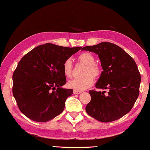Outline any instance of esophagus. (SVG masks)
<instances>
[{
  "label": "esophagus",
  "instance_id": "34e87169",
  "mask_svg": "<svg viewBox=\"0 0 150 150\" xmlns=\"http://www.w3.org/2000/svg\"><path fill=\"white\" fill-rule=\"evenodd\" d=\"M81 93V91H77V90L73 91V94H74V95H77V94H80Z\"/></svg>",
  "mask_w": 150,
  "mask_h": 150
}]
</instances>
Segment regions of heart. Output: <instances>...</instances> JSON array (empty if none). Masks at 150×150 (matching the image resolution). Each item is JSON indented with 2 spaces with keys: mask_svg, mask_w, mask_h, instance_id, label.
I'll return each mask as SVG.
<instances>
[{
  "mask_svg": "<svg viewBox=\"0 0 150 150\" xmlns=\"http://www.w3.org/2000/svg\"><path fill=\"white\" fill-rule=\"evenodd\" d=\"M78 59L81 63L87 65L85 71V75L82 78H76L71 80L68 83V87L77 91H83L91 87L94 83V77H99L102 73V69L98 65L95 64V58L91 53L83 52L78 56ZM63 71L64 75L68 78H71L73 73L72 61L67 59L63 64Z\"/></svg>",
  "mask_w": 150,
  "mask_h": 150,
  "instance_id": "b5f03b06",
  "label": "heart"
}]
</instances>
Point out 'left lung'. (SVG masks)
<instances>
[{
    "label": "left lung",
    "mask_w": 150,
    "mask_h": 150,
    "mask_svg": "<svg viewBox=\"0 0 150 150\" xmlns=\"http://www.w3.org/2000/svg\"><path fill=\"white\" fill-rule=\"evenodd\" d=\"M82 50L98 55L103 71L96 84V88L106 91H89L91 100L85 110L88 115L103 122L118 120L132 108L139 93L141 75L135 61L118 45L101 42Z\"/></svg>",
    "instance_id": "obj_1"
}]
</instances>
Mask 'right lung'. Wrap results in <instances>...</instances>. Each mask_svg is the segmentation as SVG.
<instances>
[{
    "mask_svg": "<svg viewBox=\"0 0 150 150\" xmlns=\"http://www.w3.org/2000/svg\"><path fill=\"white\" fill-rule=\"evenodd\" d=\"M81 47L40 45L24 55L12 75V93L20 110L30 120L45 122L60 115L73 89L66 83L65 61Z\"/></svg>",
    "mask_w": 150,
    "mask_h": 150,
    "instance_id": "add662e5",
    "label": "right lung"
}]
</instances>
